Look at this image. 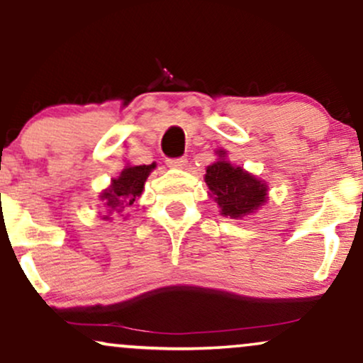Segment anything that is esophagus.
<instances>
[{
	"mask_svg": "<svg viewBox=\"0 0 363 363\" xmlns=\"http://www.w3.org/2000/svg\"><path fill=\"white\" fill-rule=\"evenodd\" d=\"M167 165L172 169H184L187 165V158L186 157H179V158H167Z\"/></svg>",
	"mask_w": 363,
	"mask_h": 363,
	"instance_id": "34e87169",
	"label": "esophagus"
}]
</instances>
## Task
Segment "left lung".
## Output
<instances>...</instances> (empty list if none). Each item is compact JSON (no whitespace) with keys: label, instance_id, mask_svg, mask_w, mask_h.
Masks as SVG:
<instances>
[{"label":"left lung","instance_id":"obj_1","mask_svg":"<svg viewBox=\"0 0 363 363\" xmlns=\"http://www.w3.org/2000/svg\"><path fill=\"white\" fill-rule=\"evenodd\" d=\"M218 157L208 165L205 182L210 196L218 203L220 213L235 220L256 213L268 199V184L242 167L232 165L225 158V150H218Z\"/></svg>","mask_w":363,"mask_h":363}]
</instances>
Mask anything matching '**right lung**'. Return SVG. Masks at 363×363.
<instances>
[{
	"instance_id": "right-lung-1",
	"label": "right lung",
	"mask_w": 363,
	"mask_h": 363,
	"mask_svg": "<svg viewBox=\"0 0 363 363\" xmlns=\"http://www.w3.org/2000/svg\"><path fill=\"white\" fill-rule=\"evenodd\" d=\"M155 169V164L150 165H135V167L123 169L118 179H112L111 186L104 193H101V199L104 201L107 215H104V220H109V215L121 213L126 210L140 198L143 193L145 181L150 176V172Z\"/></svg>"
}]
</instances>
